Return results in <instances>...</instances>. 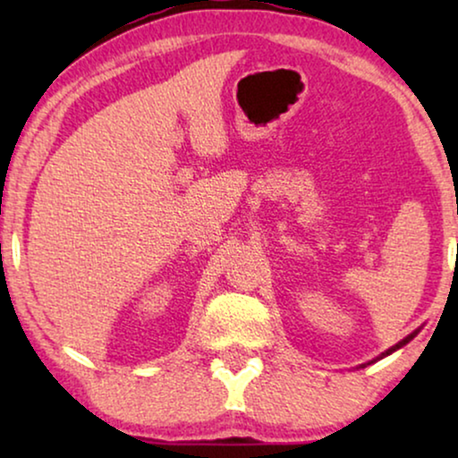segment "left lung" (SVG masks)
Instances as JSON below:
<instances>
[{"mask_svg": "<svg viewBox=\"0 0 458 458\" xmlns=\"http://www.w3.org/2000/svg\"><path fill=\"white\" fill-rule=\"evenodd\" d=\"M419 334V329H415V331H412V334H409V335H406L404 337V340H400L398 344H394V346L392 348H387L386 350V352H381L379 356H377V359H373L371 362H375V360H381V359H384V356H387V354H392V352H396V350H400V348H403V346H406V344H409L411 340H412V337H415ZM371 362H367V365H371ZM367 365H362V367H367Z\"/></svg>", "mask_w": 458, "mask_h": 458, "instance_id": "left-lung-1", "label": "left lung"}]
</instances>
